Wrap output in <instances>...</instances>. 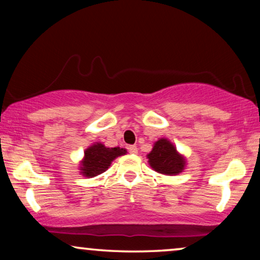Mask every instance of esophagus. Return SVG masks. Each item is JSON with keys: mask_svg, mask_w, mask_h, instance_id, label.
Returning a JSON list of instances; mask_svg holds the SVG:
<instances>
[{"mask_svg": "<svg viewBox=\"0 0 260 260\" xmlns=\"http://www.w3.org/2000/svg\"><path fill=\"white\" fill-rule=\"evenodd\" d=\"M127 149H129L130 154H137V152H138V148L136 147V145H130V147Z\"/></svg>", "mask_w": 260, "mask_h": 260, "instance_id": "obj_1", "label": "esophagus"}]
</instances>
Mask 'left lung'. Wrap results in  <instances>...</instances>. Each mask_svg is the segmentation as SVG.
<instances>
[{"label": "left lung", "instance_id": "obj_1", "mask_svg": "<svg viewBox=\"0 0 260 260\" xmlns=\"http://www.w3.org/2000/svg\"><path fill=\"white\" fill-rule=\"evenodd\" d=\"M147 157L149 166L163 175H179L186 169V157L177 151L175 145L168 138L162 137L156 141Z\"/></svg>", "mask_w": 260, "mask_h": 260}]
</instances>
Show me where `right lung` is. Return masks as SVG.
<instances>
[{"instance_id": "add662e5", "label": "right lung", "mask_w": 260, "mask_h": 260, "mask_svg": "<svg viewBox=\"0 0 260 260\" xmlns=\"http://www.w3.org/2000/svg\"><path fill=\"white\" fill-rule=\"evenodd\" d=\"M124 148H108L101 142H95L85 149L84 157L80 161V174L85 177H93L106 172L113 159L126 154Z\"/></svg>"}]
</instances>
